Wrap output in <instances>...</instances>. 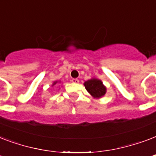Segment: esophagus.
Returning a JSON list of instances; mask_svg holds the SVG:
<instances>
[{
	"label": "esophagus",
	"mask_w": 156,
	"mask_h": 156,
	"mask_svg": "<svg viewBox=\"0 0 156 156\" xmlns=\"http://www.w3.org/2000/svg\"><path fill=\"white\" fill-rule=\"evenodd\" d=\"M72 83H79V80H78V78H73V79H72Z\"/></svg>",
	"instance_id": "1"
}]
</instances>
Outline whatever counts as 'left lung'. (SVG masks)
Returning a JSON list of instances; mask_svg holds the SVG:
<instances>
[{
  "instance_id": "obj_1",
  "label": "left lung",
  "mask_w": 156,
  "mask_h": 156,
  "mask_svg": "<svg viewBox=\"0 0 156 156\" xmlns=\"http://www.w3.org/2000/svg\"><path fill=\"white\" fill-rule=\"evenodd\" d=\"M86 89L94 98H100L106 93V87L99 79L92 78L84 83Z\"/></svg>"
}]
</instances>
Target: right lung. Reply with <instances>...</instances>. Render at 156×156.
Returning a JSON list of instances; mask_svg holds the SVG:
<instances>
[{
	"instance_id": "obj_1",
	"label": "right lung",
	"mask_w": 156,
	"mask_h": 156,
	"mask_svg": "<svg viewBox=\"0 0 156 156\" xmlns=\"http://www.w3.org/2000/svg\"><path fill=\"white\" fill-rule=\"evenodd\" d=\"M56 83H57V82H55V83H53V85H55V84H56ZM53 85H52V86H53Z\"/></svg>"
}]
</instances>
